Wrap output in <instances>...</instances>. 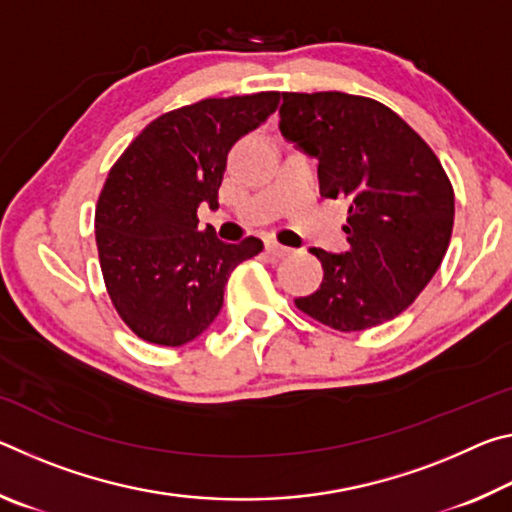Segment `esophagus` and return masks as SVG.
<instances>
[{
	"instance_id": "34e87169",
	"label": "esophagus",
	"mask_w": 512,
	"mask_h": 512,
	"mask_svg": "<svg viewBox=\"0 0 512 512\" xmlns=\"http://www.w3.org/2000/svg\"><path fill=\"white\" fill-rule=\"evenodd\" d=\"M266 253L273 255V257H284L291 253V248L277 244V241H266Z\"/></svg>"
}]
</instances>
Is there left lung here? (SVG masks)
<instances>
[{
    "label": "left lung",
    "instance_id": "left-lung-1",
    "mask_svg": "<svg viewBox=\"0 0 512 512\" xmlns=\"http://www.w3.org/2000/svg\"><path fill=\"white\" fill-rule=\"evenodd\" d=\"M280 131L318 160L320 194L350 201V248H311L325 275L298 309L339 332L400 316L452 239L454 189L436 153L384 103L345 92H282Z\"/></svg>",
    "mask_w": 512,
    "mask_h": 512
}]
</instances>
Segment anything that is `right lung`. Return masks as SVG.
<instances>
[{
    "instance_id": "add662e5",
    "label": "right lung",
    "mask_w": 512,
    "mask_h": 512,
    "mask_svg": "<svg viewBox=\"0 0 512 512\" xmlns=\"http://www.w3.org/2000/svg\"><path fill=\"white\" fill-rule=\"evenodd\" d=\"M280 92L203 99L151 121L110 169L94 235L108 296L140 339L178 348L223 307L230 273L264 244H225L198 230V207H219L237 140L273 115Z\"/></svg>"
}]
</instances>
